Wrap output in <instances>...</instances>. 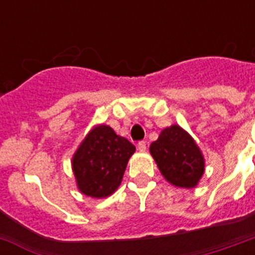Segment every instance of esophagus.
Returning <instances> with one entry per match:
<instances>
[{
	"label": "esophagus",
	"instance_id": "34e87169",
	"mask_svg": "<svg viewBox=\"0 0 255 255\" xmlns=\"http://www.w3.org/2000/svg\"><path fill=\"white\" fill-rule=\"evenodd\" d=\"M137 149H139L140 152H145V149H147L145 141H139V143H137Z\"/></svg>",
	"mask_w": 255,
	"mask_h": 255
}]
</instances>
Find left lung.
<instances>
[{
  "label": "left lung",
  "instance_id": "obj_1",
  "mask_svg": "<svg viewBox=\"0 0 255 255\" xmlns=\"http://www.w3.org/2000/svg\"><path fill=\"white\" fill-rule=\"evenodd\" d=\"M149 152L164 178L178 188H194L205 170V160L196 141L176 124L164 128Z\"/></svg>",
  "mask_w": 255,
  "mask_h": 255
}]
</instances>
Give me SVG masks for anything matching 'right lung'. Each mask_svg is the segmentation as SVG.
I'll list each match as a JSON object with an SVG mask.
<instances>
[{"mask_svg": "<svg viewBox=\"0 0 255 255\" xmlns=\"http://www.w3.org/2000/svg\"><path fill=\"white\" fill-rule=\"evenodd\" d=\"M133 152L135 145L110 126L92 128L73 157L78 189L92 198L108 197L120 185Z\"/></svg>", "mask_w": 255, "mask_h": 255, "instance_id": "add662e5", "label": "right lung"}]
</instances>
